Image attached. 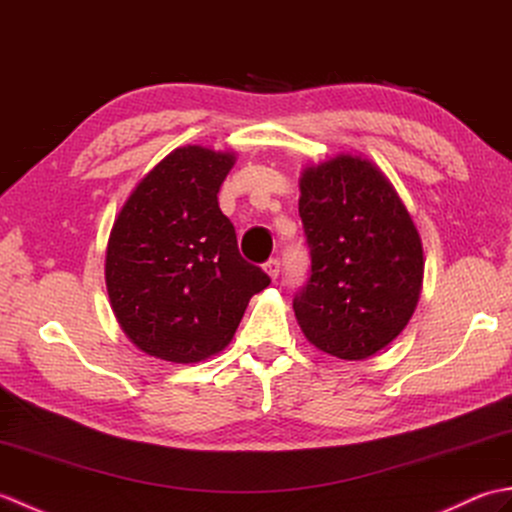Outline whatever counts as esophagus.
I'll list each match as a JSON object with an SVG mask.
<instances>
[{"instance_id":"34e87169","label":"esophagus","mask_w":512,"mask_h":512,"mask_svg":"<svg viewBox=\"0 0 512 512\" xmlns=\"http://www.w3.org/2000/svg\"><path fill=\"white\" fill-rule=\"evenodd\" d=\"M264 270H266V275L275 281L279 277V259H268V262L264 264Z\"/></svg>"}]
</instances>
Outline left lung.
I'll list each match as a JSON object with an SVG mask.
<instances>
[{"label": "left lung", "instance_id": "obj_1", "mask_svg": "<svg viewBox=\"0 0 512 512\" xmlns=\"http://www.w3.org/2000/svg\"><path fill=\"white\" fill-rule=\"evenodd\" d=\"M310 279L292 301L317 350L365 361L405 330L418 306L422 239L394 184L361 154H336L299 178Z\"/></svg>", "mask_w": 512, "mask_h": 512}]
</instances>
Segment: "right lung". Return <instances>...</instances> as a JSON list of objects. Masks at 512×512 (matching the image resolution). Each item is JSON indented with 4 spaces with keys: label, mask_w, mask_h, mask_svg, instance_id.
Returning a JSON list of instances; mask_svg holds the SVG:
<instances>
[{
    "label": "right lung",
    "mask_w": 512,
    "mask_h": 512,
    "mask_svg": "<svg viewBox=\"0 0 512 512\" xmlns=\"http://www.w3.org/2000/svg\"><path fill=\"white\" fill-rule=\"evenodd\" d=\"M235 151L184 145L129 193L105 253L114 317L138 350L200 363L231 343L248 301L270 284L239 255L217 193Z\"/></svg>",
    "instance_id": "right-lung-1"
}]
</instances>
